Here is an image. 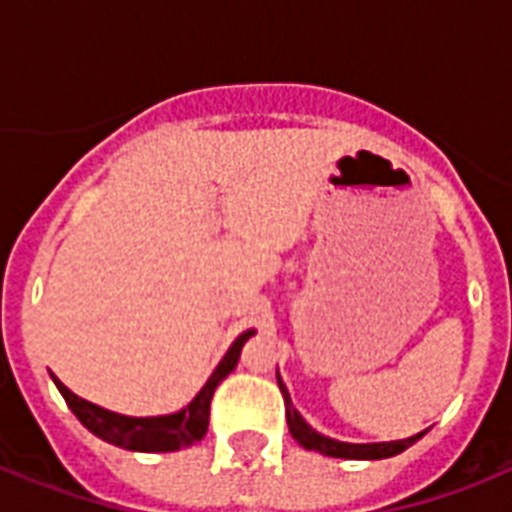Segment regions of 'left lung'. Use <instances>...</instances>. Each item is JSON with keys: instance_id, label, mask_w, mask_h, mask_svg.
I'll use <instances>...</instances> for the list:
<instances>
[{"instance_id": "left-lung-1", "label": "left lung", "mask_w": 512, "mask_h": 512, "mask_svg": "<svg viewBox=\"0 0 512 512\" xmlns=\"http://www.w3.org/2000/svg\"><path fill=\"white\" fill-rule=\"evenodd\" d=\"M279 388L281 396H284V406H287V425L289 433L295 438L297 444L305 446V449H311V452L327 454V457H340V460H385V457H393V454H401L404 449L414 444V441H420L422 433L417 436L406 438V441H388V444H342V441H335V438H327L316 433V430L308 425V422L297 414V409L289 401V393L284 388V382L279 377Z\"/></svg>"}]
</instances>
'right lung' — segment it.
<instances>
[{"instance_id":"obj_1","label":"right lung","mask_w":512,"mask_h":512,"mask_svg":"<svg viewBox=\"0 0 512 512\" xmlns=\"http://www.w3.org/2000/svg\"><path fill=\"white\" fill-rule=\"evenodd\" d=\"M252 335H255V329L239 335V340L233 342L231 350L217 364L207 385L199 390V396L193 398L183 412L167 414V417H124V414H114L71 393L58 377H52V380H55L58 390L66 398L68 409L79 417L84 428L92 430L95 436L108 441V444L122 446V449H130V452H177V449L193 446L196 441L207 436L209 404H212L215 388L236 369L241 348H244V342Z\"/></svg>"}]
</instances>
